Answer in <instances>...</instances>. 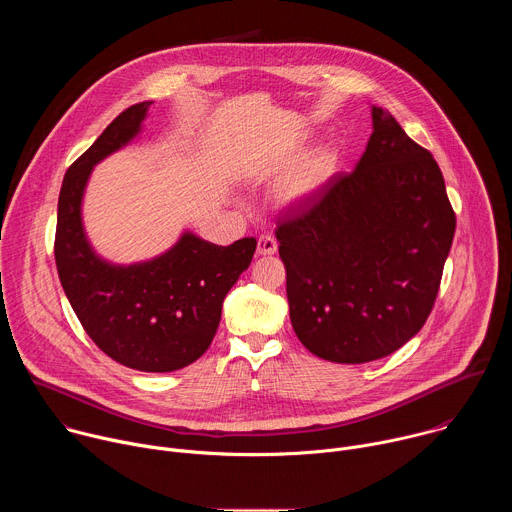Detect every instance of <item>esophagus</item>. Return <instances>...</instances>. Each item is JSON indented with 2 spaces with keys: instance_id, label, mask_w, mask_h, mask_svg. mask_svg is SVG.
Returning <instances> with one entry per match:
<instances>
[{
  "instance_id": "esophagus-1",
  "label": "esophagus",
  "mask_w": 512,
  "mask_h": 512,
  "mask_svg": "<svg viewBox=\"0 0 512 512\" xmlns=\"http://www.w3.org/2000/svg\"><path fill=\"white\" fill-rule=\"evenodd\" d=\"M277 251V241L271 235H261L257 241V253L259 255H273Z\"/></svg>"
}]
</instances>
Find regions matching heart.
<instances>
[{"instance_id": "heart-1", "label": "heart", "mask_w": 512, "mask_h": 512, "mask_svg": "<svg viewBox=\"0 0 512 512\" xmlns=\"http://www.w3.org/2000/svg\"><path fill=\"white\" fill-rule=\"evenodd\" d=\"M324 174H326V164L322 160L314 162L304 174H300L294 182L289 184V196H304L312 192L322 182Z\"/></svg>"}]
</instances>
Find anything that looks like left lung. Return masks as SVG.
I'll return each instance as SVG.
<instances>
[{"label": "left lung", "instance_id": "left-lung-1", "mask_svg": "<svg viewBox=\"0 0 512 512\" xmlns=\"http://www.w3.org/2000/svg\"><path fill=\"white\" fill-rule=\"evenodd\" d=\"M454 233L440 166L373 107L356 170L332 176L275 231L300 342L344 364L399 350L433 310Z\"/></svg>", "mask_w": 512, "mask_h": 512}]
</instances>
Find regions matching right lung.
<instances>
[{"mask_svg": "<svg viewBox=\"0 0 512 512\" xmlns=\"http://www.w3.org/2000/svg\"><path fill=\"white\" fill-rule=\"evenodd\" d=\"M150 101L117 115L66 170L58 196L54 259L64 294L91 340L115 362L143 373L188 367L210 346L223 302L249 267L257 241L218 247L186 233L162 257L109 265L87 243L81 200L97 162L139 133Z\"/></svg>", "mask_w": 512, "mask_h": 512, "instance_id": "right-lung-1", "label": "right lung"}]
</instances>
